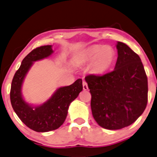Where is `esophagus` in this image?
<instances>
[{"instance_id": "esophagus-1", "label": "esophagus", "mask_w": 157, "mask_h": 157, "mask_svg": "<svg viewBox=\"0 0 157 157\" xmlns=\"http://www.w3.org/2000/svg\"><path fill=\"white\" fill-rule=\"evenodd\" d=\"M82 88H83L84 90H88V89H89V88H88L87 82H86L85 80H83V81H82Z\"/></svg>"}]
</instances>
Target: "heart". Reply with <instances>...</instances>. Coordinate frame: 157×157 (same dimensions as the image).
<instances>
[{
    "instance_id": "obj_1",
    "label": "heart",
    "mask_w": 157,
    "mask_h": 157,
    "mask_svg": "<svg viewBox=\"0 0 157 157\" xmlns=\"http://www.w3.org/2000/svg\"><path fill=\"white\" fill-rule=\"evenodd\" d=\"M115 57V52L109 45H92L87 48L82 53L81 59L84 63L92 61V67L98 74L106 71L113 65Z\"/></svg>"
}]
</instances>
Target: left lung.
Segmentation results:
<instances>
[{"instance_id": "obj_1", "label": "left lung", "mask_w": 157, "mask_h": 157, "mask_svg": "<svg viewBox=\"0 0 157 157\" xmlns=\"http://www.w3.org/2000/svg\"><path fill=\"white\" fill-rule=\"evenodd\" d=\"M116 48L118 59L113 71L85 77L93 117L107 130L132 124L147 104V78L140 57L124 43L118 42Z\"/></svg>"}]
</instances>
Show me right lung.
Listing matches in <instances>:
<instances>
[{
	"label": "right lung",
	"mask_w": 157,
	"mask_h": 157,
	"mask_svg": "<svg viewBox=\"0 0 157 157\" xmlns=\"http://www.w3.org/2000/svg\"><path fill=\"white\" fill-rule=\"evenodd\" d=\"M52 46L44 45L33 49L22 60L15 72L10 89V101L18 118L31 130L48 132L58 129L64 123L69 105L82 90L81 79L71 85L59 88L52 97L40 106H32L22 98L21 86L33 62L48 57L53 53Z\"/></svg>",
	"instance_id": "right-lung-1"
}]
</instances>
